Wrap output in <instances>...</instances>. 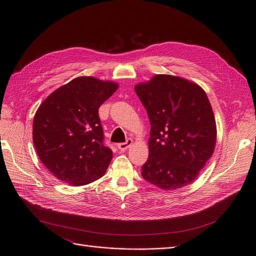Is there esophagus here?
<instances>
[{"label": "esophagus", "mask_w": 256, "mask_h": 256, "mask_svg": "<svg viewBox=\"0 0 256 256\" xmlns=\"http://www.w3.org/2000/svg\"><path fill=\"white\" fill-rule=\"evenodd\" d=\"M132 144V138H128L126 140V142H120V144H118V148L120 150V151H126L128 150L130 146Z\"/></svg>", "instance_id": "34e87169"}]
</instances>
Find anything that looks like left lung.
I'll list each match as a JSON object with an SVG mask.
<instances>
[{"label": "left lung", "mask_w": 256, "mask_h": 256, "mask_svg": "<svg viewBox=\"0 0 256 256\" xmlns=\"http://www.w3.org/2000/svg\"><path fill=\"white\" fill-rule=\"evenodd\" d=\"M151 124L144 180L165 190L190 184L212 157L216 126L212 108L196 83L156 75L134 86Z\"/></svg>", "instance_id": "obj_1"}]
</instances>
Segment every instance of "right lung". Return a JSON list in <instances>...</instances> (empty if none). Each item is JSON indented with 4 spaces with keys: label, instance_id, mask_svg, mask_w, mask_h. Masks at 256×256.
<instances>
[{
    "label": "right lung",
    "instance_id": "1",
    "mask_svg": "<svg viewBox=\"0 0 256 256\" xmlns=\"http://www.w3.org/2000/svg\"><path fill=\"white\" fill-rule=\"evenodd\" d=\"M118 88L112 81L78 77L48 95L35 112L33 144L42 164L75 186L102 177L112 159L103 144L100 105Z\"/></svg>",
    "mask_w": 256,
    "mask_h": 256
}]
</instances>
